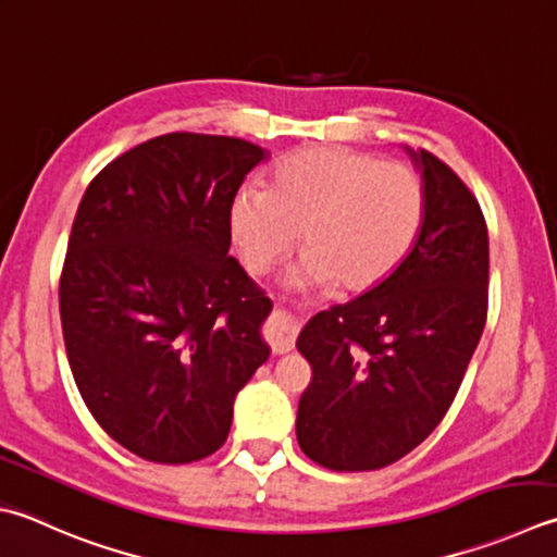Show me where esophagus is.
I'll return each mask as SVG.
<instances>
[{
    "label": "esophagus",
    "mask_w": 557,
    "mask_h": 557,
    "mask_svg": "<svg viewBox=\"0 0 557 557\" xmlns=\"http://www.w3.org/2000/svg\"><path fill=\"white\" fill-rule=\"evenodd\" d=\"M297 321H294L289 313L272 311L265 323V341L270 345V350L275 355L289 352L294 347V341H297Z\"/></svg>",
    "instance_id": "obj_1"
}]
</instances>
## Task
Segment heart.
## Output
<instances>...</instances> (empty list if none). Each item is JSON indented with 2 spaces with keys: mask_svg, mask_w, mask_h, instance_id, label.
I'll use <instances>...</instances> for the list:
<instances>
[{
  "mask_svg": "<svg viewBox=\"0 0 557 557\" xmlns=\"http://www.w3.org/2000/svg\"><path fill=\"white\" fill-rule=\"evenodd\" d=\"M428 193L418 171L347 147H309L282 159L268 190L244 188L228 207V228L244 265L268 272L304 232L307 253L287 282L297 289L369 292L416 248Z\"/></svg>",
  "mask_w": 557,
  "mask_h": 557,
  "instance_id": "1",
  "label": "heart"
}]
</instances>
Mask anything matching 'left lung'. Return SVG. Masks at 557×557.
I'll list each match as a JSON object with an SVG mask.
<instances>
[{
    "mask_svg": "<svg viewBox=\"0 0 557 557\" xmlns=\"http://www.w3.org/2000/svg\"><path fill=\"white\" fill-rule=\"evenodd\" d=\"M428 216L394 275L315 313L297 337L311 364L301 394V451L331 471L396 463L437 428L456 398L487 319V224L475 195L428 149Z\"/></svg>",
    "mask_w": 557,
    "mask_h": 557,
    "instance_id": "1",
    "label": "left lung"
}]
</instances>
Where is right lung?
<instances>
[{
	"mask_svg": "<svg viewBox=\"0 0 557 557\" xmlns=\"http://www.w3.org/2000/svg\"><path fill=\"white\" fill-rule=\"evenodd\" d=\"M265 157L246 139L169 133L108 163L76 210L60 277L67 359L96 422L147 461L220 449L270 357L272 301L228 256V207Z\"/></svg>",
	"mask_w": 557,
	"mask_h": 557,
	"instance_id": "add662e5",
	"label": "right lung"
}]
</instances>
